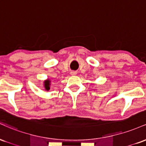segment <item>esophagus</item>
I'll return each mask as SVG.
<instances>
[{"mask_svg":"<svg viewBox=\"0 0 146 146\" xmlns=\"http://www.w3.org/2000/svg\"><path fill=\"white\" fill-rule=\"evenodd\" d=\"M77 74V73L75 71H71V75H75Z\"/></svg>","mask_w":146,"mask_h":146,"instance_id":"1","label":"esophagus"}]
</instances>
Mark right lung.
<instances>
[{
	"mask_svg": "<svg viewBox=\"0 0 146 146\" xmlns=\"http://www.w3.org/2000/svg\"><path fill=\"white\" fill-rule=\"evenodd\" d=\"M50 82H51V81L49 80H46L44 82V86L45 90H48L50 89Z\"/></svg>",
	"mask_w": 146,
	"mask_h": 146,
	"instance_id": "obj_1",
	"label": "right lung"
}]
</instances>
